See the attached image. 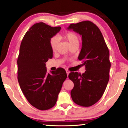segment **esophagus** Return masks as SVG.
I'll list each match as a JSON object with an SVG mask.
<instances>
[{
    "instance_id": "34e87169",
    "label": "esophagus",
    "mask_w": 128,
    "mask_h": 128,
    "mask_svg": "<svg viewBox=\"0 0 128 128\" xmlns=\"http://www.w3.org/2000/svg\"><path fill=\"white\" fill-rule=\"evenodd\" d=\"M66 72L67 76H68V74H69V71L68 70H66Z\"/></svg>"
}]
</instances>
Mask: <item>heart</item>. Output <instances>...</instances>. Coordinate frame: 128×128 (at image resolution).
I'll use <instances>...</instances> for the list:
<instances>
[{
    "instance_id": "b5f03b06",
    "label": "heart",
    "mask_w": 128,
    "mask_h": 128,
    "mask_svg": "<svg viewBox=\"0 0 128 128\" xmlns=\"http://www.w3.org/2000/svg\"><path fill=\"white\" fill-rule=\"evenodd\" d=\"M64 38L68 41L70 46L76 44H79V38L76 34L72 32H68L64 34ZM59 43V38L56 36H52L50 40V44L53 51H56Z\"/></svg>"
}]
</instances>
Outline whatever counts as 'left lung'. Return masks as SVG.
<instances>
[{
    "mask_svg": "<svg viewBox=\"0 0 128 128\" xmlns=\"http://www.w3.org/2000/svg\"><path fill=\"white\" fill-rule=\"evenodd\" d=\"M82 36V48L78 60L85 66L83 74H69L74 83L70 92L73 101L82 107H90L102 96L110 78V52L98 27L90 21L72 24L68 28Z\"/></svg>",
    "mask_w": 128,
    "mask_h": 128,
    "instance_id": "8db88e82",
    "label": "left lung"
}]
</instances>
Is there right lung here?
<instances>
[{"label": "right lung", "instance_id": "obj_1", "mask_svg": "<svg viewBox=\"0 0 128 128\" xmlns=\"http://www.w3.org/2000/svg\"><path fill=\"white\" fill-rule=\"evenodd\" d=\"M60 29L43 22L35 24L25 34L20 47L17 62L19 85L30 104L42 111L55 105L67 77L63 68L48 73L46 66L53 56L50 40Z\"/></svg>", "mask_w": 128, "mask_h": 128}]
</instances>
